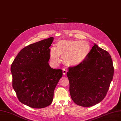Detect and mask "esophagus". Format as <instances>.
Returning a JSON list of instances; mask_svg holds the SVG:
<instances>
[{
	"label": "esophagus",
	"mask_w": 121,
	"mask_h": 121,
	"mask_svg": "<svg viewBox=\"0 0 121 121\" xmlns=\"http://www.w3.org/2000/svg\"><path fill=\"white\" fill-rule=\"evenodd\" d=\"M63 74L64 75H65V74H66V73H67V69H63Z\"/></svg>",
	"instance_id": "obj_1"
}]
</instances>
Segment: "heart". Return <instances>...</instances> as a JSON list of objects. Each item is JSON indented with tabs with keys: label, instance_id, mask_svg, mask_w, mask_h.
I'll return each instance as SVG.
<instances>
[{
	"label": "heart",
	"instance_id": "1",
	"mask_svg": "<svg viewBox=\"0 0 121 121\" xmlns=\"http://www.w3.org/2000/svg\"><path fill=\"white\" fill-rule=\"evenodd\" d=\"M90 52V45L86 41L61 40L57 42L56 47H50L49 53L50 61L53 65L59 64L60 56H62L65 65L75 67L83 64L88 57Z\"/></svg>",
	"mask_w": 121,
	"mask_h": 121
}]
</instances>
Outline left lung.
I'll return each mask as SVG.
<instances>
[{"instance_id":"obj_1","label":"left lung","mask_w":121,"mask_h":121,"mask_svg":"<svg viewBox=\"0 0 121 121\" xmlns=\"http://www.w3.org/2000/svg\"><path fill=\"white\" fill-rule=\"evenodd\" d=\"M113 71L110 54L94 43L83 64L69 68L67 76L73 101L84 107L99 103L107 95Z\"/></svg>"}]
</instances>
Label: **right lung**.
Listing matches in <instances>:
<instances>
[{
  "label": "right lung",
  "mask_w": 121,
  "mask_h": 121,
  "mask_svg": "<svg viewBox=\"0 0 121 121\" xmlns=\"http://www.w3.org/2000/svg\"><path fill=\"white\" fill-rule=\"evenodd\" d=\"M53 39L52 37L25 47L11 65L17 98L32 108H44L52 103L54 89L63 76L61 69H53L48 64Z\"/></svg>",
  "instance_id": "obj_1"
}]
</instances>
